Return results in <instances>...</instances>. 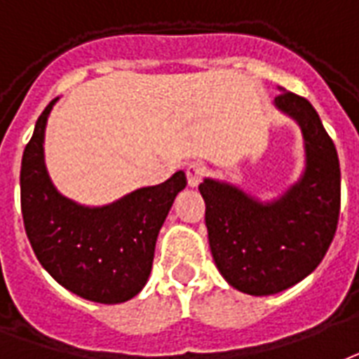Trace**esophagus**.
<instances>
[{
    "label": "esophagus",
    "instance_id": "1",
    "mask_svg": "<svg viewBox=\"0 0 359 359\" xmlns=\"http://www.w3.org/2000/svg\"><path fill=\"white\" fill-rule=\"evenodd\" d=\"M207 167L203 163H190L187 167V179L190 187H198L201 182V179L205 177Z\"/></svg>",
    "mask_w": 359,
    "mask_h": 359
}]
</instances>
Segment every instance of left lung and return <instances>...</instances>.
Segmentation results:
<instances>
[{"label":"left lung","instance_id":"8db88e82","mask_svg":"<svg viewBox=\"0 0 359 359\" xmlns=\"http://www.w3.org/2000/svg\"><path fill=\"white\" fill-rule=\"evenodd\" d=\"M280 91L274 106L297 121L304 140L301 179L274 201L222 180L200 184L215 264L233 289L255 297L285 291L314 272L333 241L341 209L333 140L306 98Z\"/></svg>","mask_w":359,"mask_h":359}]
</instances>
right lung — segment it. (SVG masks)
Returning a JSON list of instances; mask_svg holds the SVG:
<instances>
[{
	"label": "right lung",
	"instance_id": "obj_1",
	"mask_svg": "<svg viewBox=\"0 0 359 359\" xmlns=\"http://www.w3.org/2000/svg\"><path fill=\"white\" fill-rule=\"evenodd\" d=\"M51 100L36 121L20 165L26 236L41 266L87 301L118 304L140 293L152 270L159 228L187 187L184 171L158 187L139 188L102 207L76 203L58 192L45 167V126Z\"/></svg>",
	"mask_w": 359,
	"mask_h": 359
}]
</instances>
